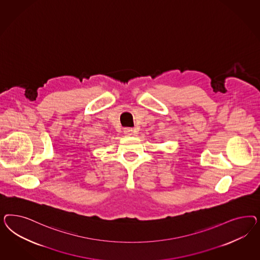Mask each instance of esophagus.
<instances>
[{"mask_svg": "<svg viewBox=\"0 0 260 260\" xmlns=\"http://www.w3.org/2000/svg\"><path fill=\"white\" fill-rule=\"evenodd\" d=\"M124 134H126V135H133L134 134V131H133V128H131V127H126L125 129H124Z\"/></svg>", "mask_w": 260, "mask_h": 260, "instance_id": "34e87169", "label": "esophagus"}]
</instances>
